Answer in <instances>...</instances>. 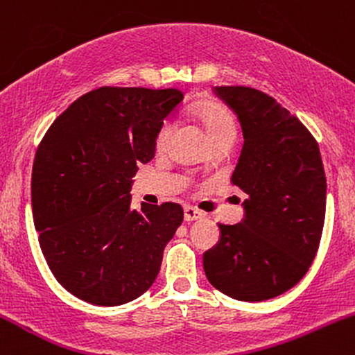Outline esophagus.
<instances>
[{
    "label": "esophagus",
    "mask_w": 355,
    "mask_h": 355,
    "mask_svg": "<svg viewBox=\"0 0 355 355\" xmlns=\"http://www.w3.org/2000/svg\"><path fill=\"white\" fill-rule=\"evenodd\" d=\"M185 222H193V220H200L205 217V214L200 210L193 209V207H185Z\"/></svg>",
    "instance_id": "obj_1"
}]
</instances>
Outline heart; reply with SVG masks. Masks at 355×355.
<instances>
[{
	"mask_svg": "<svg viewBox=\"0 0 355 355\" xmlns=\"http://www.w3.org/2000/svg\"><path fill=\"white\" fill-rule=\"evenodd\" d=\"M190 115L202 125L211 144H217L220 140H234L235 138V133H237L235 118L232 115L230 108L220 100L211 98V96H203V98L197 100L191 105ZM172 130L173 123L170 120L160 125L157 137H155V148L158 152H164L166 148Z\"/></svg>",
	"mask_w": 355,
	"mask_h": 355,
	"instance_id": "obj_1",
	"label": "heart"
}]
</instances>
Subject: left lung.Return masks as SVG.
<instances>
[{
  "label": "left lung",
  "instance_id": "obj_1",
  "mask_svg": "<svg viewBox=\"0 0 355 355\" xmlns=\"http://www.w3.org/2000/svg\"><path fill=\"white\" fill-rule=\"evenodd\" d=\"M237 113L243 146L232 183L247 193L245 218L218 223L203 254L220 292L259 302L292 288L315 259L325 218V172L317 140L299 118L250 87H214Z\"/></svg>",
  "mask_w": 355,
  "mask_h": 355
}]
</instances>
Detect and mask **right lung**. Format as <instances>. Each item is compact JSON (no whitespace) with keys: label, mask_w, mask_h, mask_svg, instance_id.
Returning a JSON list of instances; mask_svg holds the SVG:
<instances>
[{"label":"right lung","mask_w":355,"mask_h":355,"mask_svg":"<svg viewBox=\"0 0 355 355\" xmlns=\"http://www.w3.org/2000/svg\"><path fill=\"white\" fill-rule=\"evenodd\" d=\"M177 88L101 87L53 121L31 173L40 247L56 280L85 302L120 305L152 287L182 205L130 209L132 177L183 101Z\"/></svg>","instance_id":"1"}]
</instances>
